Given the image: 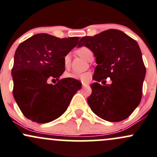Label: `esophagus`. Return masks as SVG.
I'll use <instances>...</instances> for the list:
<instances>
[{
    "mask_svg": "<svg viewBox=\"0 0 157 157\" xmlns=\"http://www.w3.org/2000/svg\"><path fill=\"white\" fill-rule=\"evenodd\" d=\"M82 87H85L86 86V84L84 83V82H82Z\"/></svg>",
    "mask_w": 157,
    "mask_h": 157,
    "instance_id": "34e87169",
    "label": "esophagus"
}]
</instances>
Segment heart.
I'll list each match as a JSON object with an SVG mask.
<instances>
[{
  "label": "heart",
  "mask_w": 157,
  "mask_h": 157,
  "mask_svg": "<svg viewBox=\"0 0 157 157\" xmlns=\"http://www.w3.org/2000/svg\"><path fill=\"white\" fill-rule=\"evenodd\" d=\"M76 53L79 56H82L84 59L89 61L91 58L93 57V53L91 51L90 48L86 46H82V47L77 48L76 50ZM63 64H64L65 68H68L71 64V54L70 53H66L63 57ZM66 78L71 79H77V80H81L82 82H87L90 80L91 74L89 72H86V73L77 74V73H66L65 75Z\"/></svg>",
  "instance_id": "obj_1"
}]
</instances>
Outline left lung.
Wrapping results in <instances>:
<instances>
[{
  "label": "left lung",
  "instance_id": "obj_1",
  "mask_svg": "<svg viewBox=\"0 0 157 157\" xmlns=\"http://www.w3.org/2000/svg\"><path fill=\"white\" fill-rule=\"evenodd\" d=\"M78 48L86 46L94 53L98 65L87 101L93 113L102 119L118 122L128 118L142 99L146 69L139 44L118 30H105L82 37ZM109 77L111 84L99 82Z\"/></svg>",
  "mask_w": 157,
  "mask_h": 157
}]
</instances>
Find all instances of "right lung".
<instances>
[{
    "label": "right lung",
    "instance_id": "obj_1",
    "mask_svg": "<svg viewBox=\"0 0 157 157\" xmlns=\"http://www.w3.org/2000/svg\"><path fill=\"white\" fill-rule=\"evenodd\" d=\"M78 37L59 39L47 33L33 36L18 45L12 69L13 96L27 118L39 124L52 121L66 111L82 84L59 77L63 57L75 47ZM58 82L49 84L48 79Z\"/></svg>",
    "mask_w": 157,
    "mask_h": 157
}]
</instances>
